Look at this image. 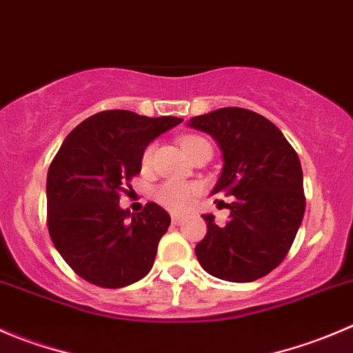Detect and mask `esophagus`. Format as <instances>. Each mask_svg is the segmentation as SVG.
Masks as SVG:
<instances>
[{
    "mask_svg": "<svg viewBox=\"0 0 353 353\" xmlns=\"http://www.w3.org/2000/svg\"><path fill=\"white\" fill-rule=\"evenodd\" d=\"M183 221H184V215L172 214V222H174V224H183Z\"/></svg>",
    "mask_w": 353,
    "mask_h": 353,
    "instance_id": "1",
    "label": "esophagus"
}]
</instances>
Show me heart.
<instances>
[{
	"mask_svg": "<svg viewBox=\"0 0 353 353\" xmlns=\"http://www.w3.org/2000/svg\"><path fill=\"white\" fill-rule=\"evenodd\" d=\"M207 143V139L198 138V136H188L183 139V148L184 152L190 153L194 146L203 145ZM153 152H155V146L150 145L146 146V150L143 152V165L148 167L153 160ZM201 193L200 184L196 183H186V181H165L163 184H160L155 191V196L160 203L165 208L172 212H186L196 203L198 196Z\"/></svg>",
	"mask_w": 353,
	"mask_h": 353,
	"instance_id": "heart-1",
	"label": "heart"
}]
</instances>
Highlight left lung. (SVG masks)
Returning <instances> with one entry per match:
<instances>
[{
  "mask_svg": "<svg viewBox=\"0 0 353 353\" xmlns=\"http://www.w3.org/2000/svg\"><path fill=\"white\" fill-rule=\"evenodd\" d=\"M190 128L219 143L224 167L212 193L234 196L229 221L203 215L207 234L194 248L208 274L232 283L263 278L288 255L305 212L300 159L283 132L238 107L190 119Z\"/></svg>",
  "mask_w": 353,
  "mask_h": 353,
  "instance_id": "8db88e82",
  "label": "left lung"
}]
</instances>
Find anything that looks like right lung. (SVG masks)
Segmentation results:
<instances>
[{"label": "right lung", "mask_w": 353, "mask_h": 353, "mask_svg": "<svg viewBox=\"0 0 353 353\" xmlns=\"http://www.w3.org/2000/svg\"><path fill=\"white\" fill-rule=\"evenodd\" d=\"M181 122L105 110L81 122L61 143L48 169L46 222L54 248L82 279L122 288L153 268L170 215L153 201L131 214L119 200L141 172L146 146Z\"/></svg>", "instance_id": "right-lung-1"}]
</instances>
